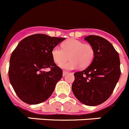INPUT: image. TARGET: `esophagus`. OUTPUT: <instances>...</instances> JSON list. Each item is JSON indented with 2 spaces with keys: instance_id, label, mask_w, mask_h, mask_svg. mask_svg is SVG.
Segmentation results:
<instances>
[{
  "instance_id": "34e87169",
  "label": "esophagus",
  "mask_w": 129,
  "mask_h": 129,
  "mask_svg": "<svg viewBox=\"0 0 129 129\" xmlns=\"http://www.w3.org/2000/svg\"><path fill=\"white\" fill-rule=\"evenodd\" d=\"M67 74H68V72H66V71H63V72H62V76L64 77L66 75H67Z\"/></svg>"
}]
</instances>
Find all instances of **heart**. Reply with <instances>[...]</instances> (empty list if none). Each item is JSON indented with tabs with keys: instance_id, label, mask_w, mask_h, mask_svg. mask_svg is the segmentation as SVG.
<instances>
[{
	"instance_id": "heart-1",
	"label": "heart",
	"mask_w": 129,
	"mask_h": 129,
	"mask_svg": "<svg viewBox=\"0 0 129 129\" xmlns=\"http://www.w3.org/2000/svg\"><path fill=\"white\" fill-rule=\"evenodd\" d=\"M62 48L55 47L52 50L51 54L54 62L59 64L62 69L74 70L79 68L88 67L93 61L94 57V50L91 45L83 43L80 40L71 38L62 44ZM69 56L71 61L63 63ZM62 62V63L61 62Z\"/></svg>"
}]
</instances>
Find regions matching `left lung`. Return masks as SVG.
Masks as SVG:
<instances>
[{"label": "left lung", "instance_id": "left-lung-1", "mask_svg": "<svg viewBox=\"0 0 129 129\" xmlns=\"http://www.w3.org/2000/svg\"><path fill=\"white\" fill-rule=\"evenodd\" d=\"M84 40L94 48V59L84 70L74 74L72 89L81 103L95 106L109 98L118 82L120 57L113 45L104 38L90 35Z\"/></svg>", "mask_w": 129, "mask_h": 129}]
</instances>
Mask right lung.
Here are the masks:
<instances>
[{"mask_svg":"<svg viewBox=\"0 0 129 129\" xmlns=\"http://www.w3.org/2000/svg\"><path fill=\"white\" fill-rule=\"evenodd\" d=\"M64 38L36 34L25 38L13 52L9 61L11 84L26 104H38L47 100L61 80L62 71L54 62L52 50ZM51 68L49 72L43 69Z\"/></svg>","mask_w":129,"mask_h":129,"instance_id":"1","label":"right lung"}]
</instances>
